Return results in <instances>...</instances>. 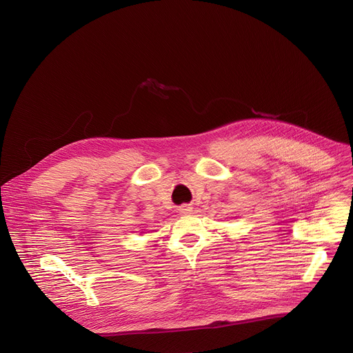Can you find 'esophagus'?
<instances>
[{
	"instance_id": "1",
	"label": "esophagus",
	"mask_w": 353,
	"mask_h": 353,
	"mask_svg": "<svg viewBox=\"0 0 353 353\" xmlns=\"http://www.w3.org/2000/svg\"><path fill=\"white\" fill-rule=\"evenodd\" d=\"M180 213L181 214H190L192 213V208L190 206H181L180 208Z\"/></svg>"
}]
</instances>
